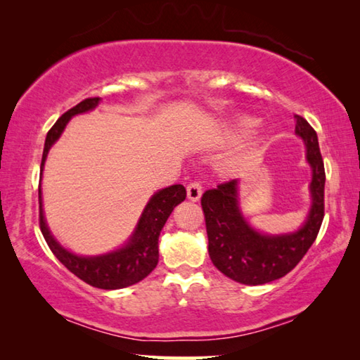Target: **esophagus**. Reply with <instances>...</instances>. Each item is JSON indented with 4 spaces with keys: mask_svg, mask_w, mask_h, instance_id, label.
Masks as SVG:
<instances>
[{
    "mask_svg": "<svg viewBox=\"0 0 360 360\" xmlns=\"http://www.w3.org/2000/svg\"><path fill=\"white\" fill-rule=\"evenodd\" d=\"M202 192H203L202 184L197 181H193L187 186V198L191 200V202H198L200 197H202Z\"/></svg>",
    "mask_w": 360,
    "mask_h": 360,
    "instance_id": "34e87169",
    "label": "esophagus"
}]
</instances>
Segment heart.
<instances>
[{"label":"heart","mask_w":360,"mask_h":360,"mask_svg":"<svg viewBox=\"0 0 360 360\" xmlns=\"http://www.w3.org/2000/svg\"><path fill=\"white\" fill-rule=\"evenodd\" d=\"M249 125H251V120H248V119L241 120V122H240V127H238V130H240V129H245V127H249Z\"/></svg>","instance_id":"1"}]
</instances>
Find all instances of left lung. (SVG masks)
I'll use <instances>...</instances> for the list:
<instances>
[{
  "label": "left lung",
  "instance_id": "left-lung-1",
  "mask_svg": "<svg viewBox=\"0 0 360 360\" xmlns=\"http://www.w3.org/2000/svg\"><path fill=\"white\" fill-rule=\"evenodd\" d=\"M295 133L307 146L313 168V205L303 227L290 235L266 236L249 227L238 208V181L222 182L202 197L208 252L212 264L236 283L259 285L271 283L294 270L319 233L324 219L326 169L318 135L302 115H295Z\"/></svg>",
  "mask_w": 360,
  "mask_h": 360
}]
</instances>
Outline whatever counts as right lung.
Instances as JSON below:
<instances>
[{
    "label": "right lung",
    "mask_w": 360,
    "mask_h": 360,
    "mask_svg": "<svg viewBox=\"0 0 360 360\" xmlns=\"http://www.w3.org/2000/svg\"><path fill=\"white\" fill-rule=\"evenodd\" d=\"M100 98H85L75 108L66 111L60 117L51 130L47 131L44 152H42L41 160V176L42 167H44L47 152L51 146L57 141L62 135L63 129L68 124L72 115L87 112L98 105ZM186 200V188L181 184H174L172 187L162 188L154 197L149 200L148 206L139 219L138 227L133 233L130 243L119 251L98 255V257H81L70 251H66L63 246L53 240V236L49 231L44 214H42V200H41V186H39V227L42 236L51 248L53 255L68 268L84 283H87L98 289H122L127 285L136 284L144 279L149 273L154 270L158 262V236L165 225L167 219L172 214L174 206Z\"/></svg>",
    "instance_id": "1"
}]
</instances>
